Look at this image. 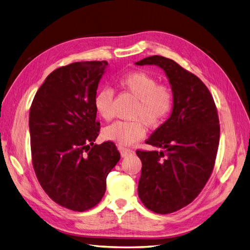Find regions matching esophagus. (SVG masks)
<instances>
[{"mask_svg": "<svg viewBox=\"0 0 250 250\" xmlns=\"http://www.w3.org/2000/svg\"><path fill=\"white\" fill-rule=\"evenodd\" d=\"M120 152H121V155H122V157H126V156H128V155L134 154V150L128 149V148H124V147H121V148H120Z\"/></svg>", "mask_w": 250, "mask_h": 250, "instance_id": "obj_1", "label": "esophagus"}]
</instances>
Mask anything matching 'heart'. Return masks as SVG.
<instances>
[{"mask_svg":"<svg viewBox=\"0 0 250 250\" xmlns=\"http://www.w3.org/2000/svg\"><path fill=\"white\" fill-rule=\"evenodd\" d=\"M117 85L123 92L137 99L131 113L132 121H118L104 128L103 137L119 145H131L145 137V124L150 128L163 124L173 108L174 98L171 89L158 85L157 80L150 74L135 71L122 75L117 79ZM113 93L102 88L94 98V106L102 119L109 121L113 117Z\"/></svg>","mask_w":250,"mask_h":250,"instance_id":"1","label":"heart"}]
</instances>
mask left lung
I'll return each mask as SVG.
<instances>
[{
	"instance_id": "left-lung-1",
	"label": "left lung",
	"mask_w": 250,
	"mask_h": 250,
	"mask_svg": "<svg viewBox=\"0 0 250 250\" xmlns=\"http://www.w3.org/2000/svg\"><path fill=\"white\" fill-rule=\"evenodd\" d=\"M135 64L162 67L172 88L171 116L146 141L163 150H137L141 201L154 213L170 214L197 197L213 172L220 139L218 112L206 84L174 60L154 55Z\"/></svg>"
}]
</instances>
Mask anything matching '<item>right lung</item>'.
Segmentation results:
<instances>
[{
	"label": "right lung",
	"instance_id": "right-lung-1",
	"mask_svg": "<svg viewBox=\"0 0 250 250\" xmlns=\"http://www.w3.org/2000/svg\"><path fill=\"white\" fill-rule=\"evenodd\" d=\"M107 62H81L53 71L30 107L32 164L43 191L76 211L96 207L120 161L112 142L96 145L100 123L94 98Z\"/></svg>",
	"mask_w": 250,
	"mask_h": 250
}]
</instances>
